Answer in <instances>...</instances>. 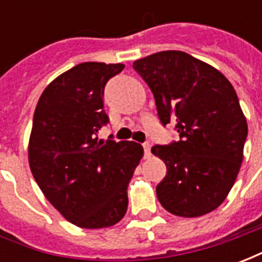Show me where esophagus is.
Listing matches in <instances>:
<instances>
[{"mask_svg": "<svg viewBox=\"0 0 262 262\" xmlns=\"http://www.w3.org/2000/svg\"><path fill=\"white\" fill-rule=\"evenodd\" d=\"M143 148H144V159H150V157H151L150 144H148V143H143Z\"/></svg>", "mask_w": 262, "mask_h": 262, "instance_id": "obj_1", "label": "esophagus"}]
</instances>
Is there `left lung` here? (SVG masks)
Listing matches in <instances>:
<instances>
[{
    "mask_svg": "<svg viewBox=\"0 0 262 262\" xmlns=\"http://www.w3.org/2000/svg\"><path fill=\"white\" fill-rule=\"evenodd\" d=\"M133 69L153 92L160 122L176 123L180 140L154 146L167 174L156 191L170 213L198 217L220 206L236 181L247 120L230 81L178 50L136 60Z\"/></svg>",
    "mask_w": 262,
    "mask_h": 262,
    "instance_id": "8db88e82",
    "label": "left lung"
}]
</instances>
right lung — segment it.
Masks as SVG:
<instances>
[{"label": "right lung", "instance_id": "1", "mask_svg": "<svg viewBox=\"0 0 262 262\" xmlns=\"http://www.w3.org/2000/svg\"><path fill=\"white\" fill-rule=\"evenodd\" d=\"M125 66L88 61L49 84L33 115L28 157L49 202L73 225L102 229L127 210V185L143 157L135 142L98 140L109 122L103 90Z\"/></svg>", "mask_w": 262, "mask_h": 262}]
</instances>
